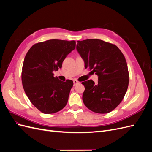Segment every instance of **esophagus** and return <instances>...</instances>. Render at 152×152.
<instances>
[{"label":"esophagus","instance_id":"obj_1","mask_svg":"<svg viewBox=\"0 0 152 152\" xmlns=\"http://www.w3.org/2000/svg\"><path fill=\"white\" fill-rule=\"evenodd\" d=\"M79 83H80V82L79 81H77V80H73V86H77L78 84H79Z\"/></svg>","mask_w":152,"mask_h":152}]
</instances>
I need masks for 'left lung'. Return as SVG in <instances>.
Here are the masks:
<instances>
[{"mask_svg": "<svg viewBox=\"0 0 152 152\" xmlns=\"http://www.w3.org/2000/svg\"><path fill=\"white\" fill-rule=\"evenodd\" d=\"M77 50L85 68L98 77L82 82L85 87L82 100L86 107L98 113L112 112L121 103L129 85V72L124 54L115 45L99 39L77 41Z\"/></svg>", "mask_w": 152, "mask_h": 152, "instance_id": "1", "label": "left lung"}]
</instances>
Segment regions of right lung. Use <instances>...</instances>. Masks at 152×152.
<instances>
[{"label": "right lung", "mask_w": 152, "mask_h": 152, "mask_svg": "<svg viewBox=\"0 0 152 152\" xmlns=\"http://www.w3.org/2000/svg\"><path fill=\"white\" fill-rule=\"evenodd\" d=\"M75 41L51 39L34 44L26 53L21 80L26 96L41 112L54 113L65 107L73 87L71 80H59L54 71L62 67Z\"/></svg>", "instance_id": "obj_1"}]
</instances>
